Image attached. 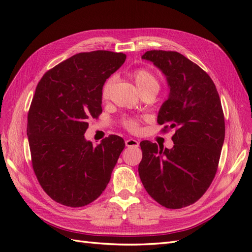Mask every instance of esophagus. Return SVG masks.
Instances as JSON below:
<instances>
[{
  "mask_svg": "<svg viewBox=\"0 0 252 252\" xmlns=\"http://www.w3.org/2000/svg\"><path fill=\"white\" fill-rule=\"evenodd\" d=\"M125 143H126L127 147H139V145H140L139 141H136L134 139H128V140H126Z\"/></svg>",
  "mask_w": 252,
  "mask_h": 252,
  "instance_id": "obj_1",
  "label": "esophagus"
}]
</instances>
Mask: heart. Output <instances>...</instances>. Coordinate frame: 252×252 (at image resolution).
<instances>
[{
    "mask_svg": "<svg viewBox=\"0 0 252 252\" xmlns=\"http://www.w3.org/2000/svg\"><path fill=\"white\" fill-rule=\"evenodd\" d=\"M130 78L134 82L136 88H138L139 93H158L159 88V83L158 78L152 73L150 70L145 69V68H139V69H134L130 72ZM114 84V78L111 77L104 83L102 87V98L103 100H108L111 89ZM125 126L130 131H138L139 130V124L138 122L134 120H126Z\"/></svg>",
    "mask_w": 252,
    "mask_h": 252,
    "instance_id": "b5f03b06",
    "label": "heart"
}]
</instances>
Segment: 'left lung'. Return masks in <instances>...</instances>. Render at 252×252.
I'll return each instance as SVG.
<instances>
[{
    "mask_svg": "<svg viewBox=\"0 0 252 252\" xmlns=\"http://www.w3.org/2000/svg\"><path fill=\"white\" fill-rule=\"evenodd\" d=\"M165 75L168 98L158 123L174 129L173 147L141 142L139 174L149 195L167 208L193 204L215 178L225 139V121L215 83L200 66L175 51L142 56Z\"/></svg>",
    "mask_w": 252,
    "mask_h": 252,
    "instance_id": "obj_1",
    "label": "left lung"
}]
</instances>
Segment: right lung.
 I'll list each match as a JSON object with an SVG mask.
<instances>
[{
  "label": "right lung",
  "instance_id": "1",
  "mask_svg": "<svg viewBox=\"0 0 252 252\" xmlns=\"http://www.w3.org/2000/svg\"><path fill=\"white\" fill-rule=\"evenodd\" d=\"M126 56L78 53L43 75L28 112L27 136L37 181L52 200L82 207L101 195L125 147L109 135L96 147L85 139L87 120L102 113V87Z\"/></svg>",
  "mask_w": 252,
  "mask_h": 252
}]
</instances>
